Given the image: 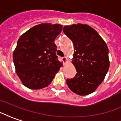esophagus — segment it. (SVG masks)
Here are the masks:
<instances>
[{"label": "esophagus", "instance_id": "obj_1", "mask_svg": "<svg viewBox=\"0 0 121 121\" xmlns=\"http://www.w3.org/2000/svg\"><path fill=\"white\" fill-rule=\"evenodd\" d=\"M67 58L66 56H64V57H63V58H62V61H63V62L64 63H65V62L67 61Z\"/></svg>", "mask_w": 121, "mask_h": 121}]
</instances>
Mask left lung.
Here are the masks:
<instances>
[{"label": "left lung", "mask_w": 121, "mask_h": 121, "mask_svg": "<svg viewBox=\"0 0 121 121\" xmlns=\"http://www.w3.org/2000/svg\"><path fill=\"white\" fill-rule=\"evenodd\" d=\"M63 31L73 43V63L77 72L73 78L67 79V84L79 95L92 93L103 82L109 69L108 46L89 25L65 26Z\"/></svg>", "instance_id": "8db88e82"}]
</instances>
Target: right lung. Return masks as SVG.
Masks as SVG:
<instances>
[{"instance_id": "1", "label": "right lung", "mask_w": 121, "mask_h": 121, "mask_svg": "<svg viewBox=\"0 0 121 121\" xmlns=\"http://www.w3.org/2000/svg\"><path fill=\"white\" fill-rule=\"evenodd\" d=\"M62 25L39 24L24 33L17 41L13 59L17 75L31 89L47 87L62 66L56 56L54 40Z\"/></svg>"}]
</instances>
